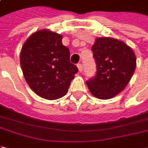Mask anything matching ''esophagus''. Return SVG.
I'll list each match as a JSON object with an SVG mask.
<instances>
[{
	"instance_id": "34e87169",
	"label": "esophagus",
	"mask_w": 148,
	"mask_h": 148,
	"mask_svg": "<svg viewBox=\"0 0 148 148\" xmlns=\"http://www.w3.org/2000/svg\"><path fill=\"white\" fill-rule=\"evenodd\" d=\"M77 66H78V69H79V72H82V71H83V69H84L83 64H81V63H79V64H77Z\"/></svg>"
}]
</instances>
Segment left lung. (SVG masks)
Segmentation results:
<instances>
[{"instance_id":"8db88e82","label":"left lung","mask_w":148,"mask_h":148,"mask_svg":"<svg viewBox=\"0 0 148 148\" xmlns=\"http://www.w3.org/2000/svg\"><path fill=\"white\" fill-rule=\"evenodd\" d=\"M97 64L94 77L86 81L91 93L110 99L129 84L136 68V56L125 42L111 38H97L92 47Z\"/></svg>"}]
</instances>
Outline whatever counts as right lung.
<instances>
[{"label":"right lung","instance_id":"obj_1","mask_svg":"<svg viewBox=\"0 0 148 148\" xmlns=\"http://www.w3.org/2000/svg\"><path fill=\"white\" fill-rule=\"evenodd\" d=\"M69 56L60 34L46 29L32 34L20 53L23 76L31 89L47 100L64 97L79 71Z\"/></svg>","mask_w":148,"mask_h":148}]
</instances>
